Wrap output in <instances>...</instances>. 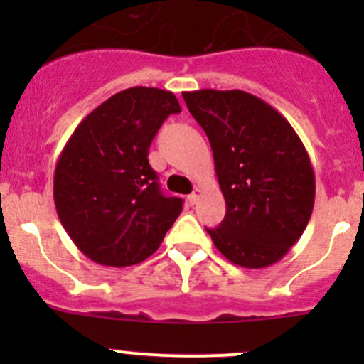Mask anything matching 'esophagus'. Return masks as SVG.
Instances as JSON below:
<instances>
[{
	"instance_id": "obj_1",
	"label": "esophagus",
	"mask_w": 364,
	"mask_h": 364,
	"mask_svg": "<svg viewBox=\"0 0 364 364\" xmlns=\"http://www.w3.org/2000/svg\"><path fill=\"white\" fill-rule=\"evenodd\" d=\"M199 199H200V188H196V190H193V192L188 196V203L193 205V204L199 203Z\"/></svg>"
}]
</instances>
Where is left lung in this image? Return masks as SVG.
I'll list each match as a JSON object with an SVG mask.
<instances>
[{"label": "left lung", "instance_id": "left-lung-1", "mask_svg": "<svg viewBox=\"0 0 364 364\" xmlns=\"http://www.w3.org/2000/svg\"><path fill=\"white\" fill-rule=\"evenodd\" d=\"M183 98L208 135L227 205L220 227L208 229L213 243L248 269L278 262L314 211L315 174L299 135L247 91H185Z\"/></svg>", "mask_w": 364, "mask_h": 364}]
</instances>
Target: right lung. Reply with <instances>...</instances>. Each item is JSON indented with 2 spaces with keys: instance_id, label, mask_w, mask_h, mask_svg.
<instances>
[{
  "instance_id": "right-lung-1",
  "label": "right lung",
  "mask_w": 364,
  "mask_h": 364,
  "mask_svg": "<svg viewBox=\"0 0 364 364\" xmlns=\"http://www.w3.org/2000/svg\"><path fill=\"white\" fill-rule=\"evenodd\" d=\"M181 112L174 93L128 87L79 123L54 171V204L70 240L102 266L127 267L159 250L183 209L160 192L148 151L168 114Z\"/></svg>"
}]
</instances>
